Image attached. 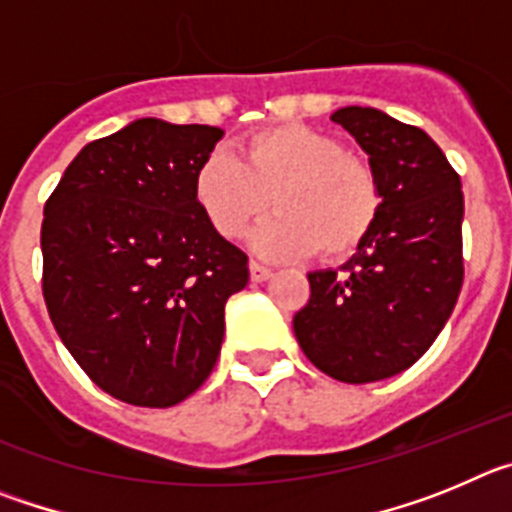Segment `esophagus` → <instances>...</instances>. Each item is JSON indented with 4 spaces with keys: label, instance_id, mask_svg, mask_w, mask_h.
Masks as SVG:
<instances>
[{
    "label": "esophagus",
    "instance_id": "34e87169",
    "mask_svg": "<svg viewBox=\"0 0 512 512\" xmlns=\"http://www.w3.org/2000/svg\"><path fill=\"white\" fill-rule=\"evenodd\" d=\"M271 274H274V271L269 269V266H261V264H256V261H253L251 264V282H266V279L271 277Z\"/></svg>",
    "mask_w": 512,
    "mask_h": 512
}]
</instances>
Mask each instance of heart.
<instances>
[{
    "mask_svg": "<svg viewBox=\"0 0 512 512\" xmlns=\"http://www.w3.org/2000/svg\"><path fill=\"white\" fill-rule=\"evenodd\" d=\"M194 197L225 241L277 215L253 235L264 259H325L354 253L377 223L382 192L374 169L307 125H274L238 143V158L212 153L194 174Z\"/></svg>",
    "mask_w": 512,
    "mask_h": 512,
    "instance_id": "b5f03b06",
    "label": "heart"
}]
</instances>
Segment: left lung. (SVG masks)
Here are the masks:
<instances>
[{
    "mask_svg": "<svg viewBox=\"0 0 512 512\" xmlns=\"http://www.w3.org/2000/svg\"><path fill=\"white\" fill-rule=\"evenodd\" d=\"M330 120L369 156L382 207L341 271L307 274L310 300L292 325L320 372L379 382L431 348L459 300L464 194L441 148L415 125L374 107H343Z\"/></svg>",
    "mask_w": 512,
    "mask_h": 512,
    "instance_id": "left-lung-1",
    "label": "left lung"
}]
</instances>
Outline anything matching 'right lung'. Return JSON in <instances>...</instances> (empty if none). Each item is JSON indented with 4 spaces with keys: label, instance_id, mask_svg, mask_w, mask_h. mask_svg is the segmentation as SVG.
I'll use <instances>...</instances> for the list:
<instances>
[{
    "label": "right lung",
    "instance_id": "obj_1",
    "mask_svg": "<svg viewBox=\"0 0 512 512\" xmlns=\"http://www.w3.org/2000/svg\"><path fill=\"white\" fill-rule=\"evenodd\" d=\"M223 130L143 117L92 140L45 202L43 297L99 390L171 408L210 377L248 256L207 223L194 174Z\"/></svg>",
    "mask_w": 512,
    "mask_h": 512
}]
</instances>
